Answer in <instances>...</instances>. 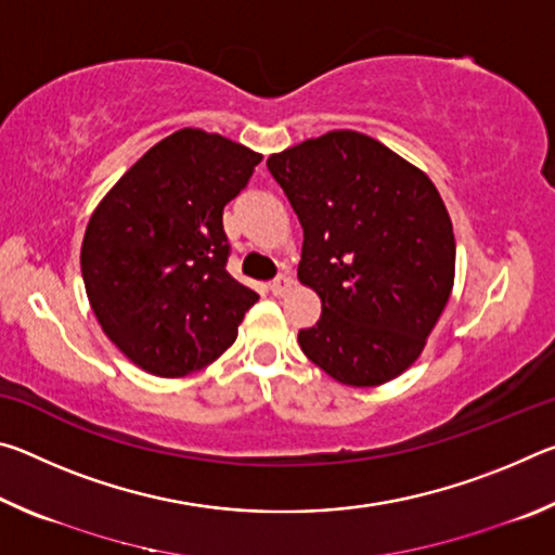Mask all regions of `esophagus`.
Instances as JSON below:
<instances>
[{
	"mask_svg": "<svg viewBox=\"0 0 555 555\" xmlns=\"http://www.w3.org/2000/svg\"><path fill=\"white\" fill-rule=\"evenodd\" d=\"M291 286H294V279L286 276V274H279V276L269 284L271 294H274V296H284Z\"/></svg>",
	"mask_w": 555,
	"mask_h": 555,
	"instance_id": "34e87169",
	"label": "esophagus"
}]
</instances>
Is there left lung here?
Wrapping results in <instances>:
<instances>
[{
    "label": "left lung",
    "instance_id": "1",
    "mask_svg": "<svg viewBox=\"0 0 555 555\" xmlns=\"http://www.w3.org/2000/svg\"><path fill=\"white\" fill-rule=\"evenodd\" d=\"M304 228L298 279L323 313L298 333L308 360L347 387H377L424 352L453 291L455 234L421 168L337 129L269 156Z\"/></svg>",
    "mask_w": 555,
    "mask_h": 555
}]
</instances>
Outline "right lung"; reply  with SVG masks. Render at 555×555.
Returning <instances> with one entry per match:
<instances>
[{
  "mask_svg": "<svg viewBox=\"0 0 555 555\" xmlns=\"http://www.w3.org/2000/svg\"><path fill=\"white\" fill-rule=\"evenodd\" d=\"M261 154L203 129H178L100 201L80 249L102 331L137 367L185 377L237 340L257 294L234 281L222 210Z\"/></svg>",
  "mask_w": 555,
  "mask_h": 555,
  "instance_id": "1",
  "label": "right lung"
}]
</instances>
